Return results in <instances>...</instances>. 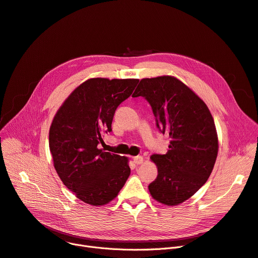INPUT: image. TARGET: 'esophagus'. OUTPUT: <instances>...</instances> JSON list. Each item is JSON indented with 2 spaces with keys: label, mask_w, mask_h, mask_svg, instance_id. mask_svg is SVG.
Listing matches in <instances>:
<instances>
[{
  "label": "esophagus",
  "mask_w": 258,
  "mask_h": 258,
  "mask_svg": "<svg viewBox=\"0 0 258 258\" xmlns=\"http://www.w3.org/2000/svg\"><path fill=\"white\" fill-rule=\"evenodd\" d=\"M143 161H144V159H143V157H142V156H136V157H134V162H135V164L140 165V164H142V163H143Z\"/></svg>",
  "instance_id": "esophagus-1"
}]
</instances>
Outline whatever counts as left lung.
<instances>
[{
	"label": "left lung",
	"mask_w": 258,
	"mask_h": 258,
	"mask_svg": "<svg viewBox=\"0 0 258 258\" xmlns=\"http://www.w3.org/2000/svg\"><path fill=\"white\" fill-rule=\"evenodd\" d=\"M142 96L153 107L157 126L169 134V150L153 155L157 179L148 185L151 196L165 206L191 198L212 172L219 138L206 103L180 79L170 75L143 78L133 97Z\"/></svg>",
	"instance_id": "1"
}]
</instances>
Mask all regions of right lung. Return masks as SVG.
I'll return each instance as SVG.
<instances>
[{
    "mask_svg": "<svg viewBox=\"0 0 258 258\" xmlns=\"http://www.w3.org/2000/svg\"><path fill=\"white\" fill-rule=\"evenodd\" d=\"M139 79L90 78L59 106L49 131V148L59 179L92 206L112 202L131 174L128 158L98 148L112 131L117 106L131 96Z\"/></svg>",
    "mask_w": 258,
    "mask_h": 258,
    "instance_id": "right-lung-1",
    "label": "right lung"
}]
</instances>
